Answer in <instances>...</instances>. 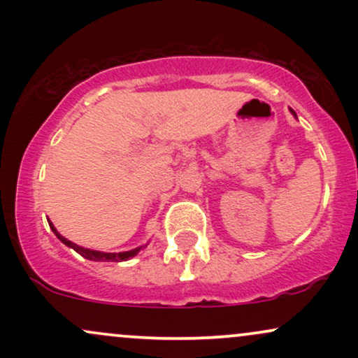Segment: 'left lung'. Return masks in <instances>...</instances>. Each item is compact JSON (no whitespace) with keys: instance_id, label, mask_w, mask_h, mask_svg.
Returning a JSON list of instances; mask_svg holds the SVG:
<instances>
[{"instance_id":"1","label":"left lung","mask_w":358,"mask_h":358,"mask_svg":"<svg viewBox=\"0 0 358 358\" xmlns=\"http://www.w3.org/2000/svg\"><path fill=\"white\" fill-rule=\"evenodd\" d=\"M291 113H293V114H294V110H293V109H291ZM294 116H296V114H294Z\"/></svg>"}]
</instances>
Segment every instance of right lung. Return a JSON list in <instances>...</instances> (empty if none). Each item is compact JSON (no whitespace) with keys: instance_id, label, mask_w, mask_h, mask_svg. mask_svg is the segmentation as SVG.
Here are the masks:
<instances>
[{"instance_id":"right-lung-1","label":"right lung","mask_w":358,"mask_h":358,"mask_svg":"<svg viewBox=\"0 0 358 358\" xmlns=\"http://www.w3.org/2000/svg\"><path fill=\"white\" fill-rule=\"evenodd\" d=\"M48 225H50V229L55 234L57 237H59L60 242H64L65 245H69V248H72L76 252H79L82 257L89 259V261H110V262H121V261H127V259L134 257L136 254L141 250V248H136L133 250H126V252H101V250H92V249H85L82 248V245H77L71 242L69 239H65L64 236H60L59 232H57V229L53 227L52 222H48Z\"/></svg>"}]
</instances>
